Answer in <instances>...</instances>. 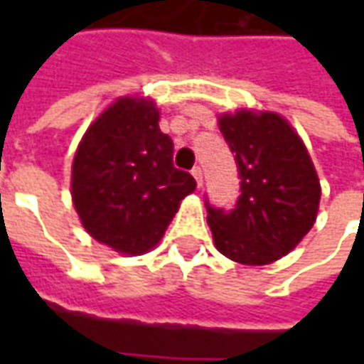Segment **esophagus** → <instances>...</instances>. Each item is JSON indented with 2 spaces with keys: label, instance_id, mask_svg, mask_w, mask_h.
Returning a JSON list of instances; mask_svg holds the SVG:
<instances>
[{
  "label": "esophagus",
  "instance_id": "obj_1",
  "mask_svg": "<svg viewBox=\"0 0 364 364\" xmlns=\"http://www.w3.org/2000/svg\"><path fill=\"white\" fill-rule=\"evenodd\" d=\"M190 172H192V176H194L196 184H198V186H203V170H200V166H194Z\"/></svg>",
  "mask_w": 364,
  "mask_h": 364
}]
</instances>
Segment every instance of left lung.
<instances>
[{"label": "left lung", "mask_w": 364, "mask_h": 364, "mask_svg": "<svg viewBox=\"0 0 364 364\" xmlns=\"http://www.w3.org/2000/svg\"><path fill=\"white\" fill-rule=\"evenodd\" d=\"M220 133L235 156L239 198L217 208L206 198L217 249L243 265L284 257L312 229L320 203L314 164L298 133L275 113L223 115Z\"/></svg>", "instance_id": "1"}]
</instances>
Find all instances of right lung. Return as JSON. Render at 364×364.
<instances>
[{
    "instance_id": "add662e5",
    "label": "right lung",
    "mask_w": 364,
    "mask_h": 364,
    "mask_svg": "<svg viewBox=\"0 0 364 364\" xmlns=\"http://www.w3.org/2000/svg\"><path fill=\"white\" fill-rule=\"evenodd\" d=\"M151 101L123 97L85 133L73 161V203L82 227L119 253L161 239L180 200L196 188L174 168V141Z\"/></svg>"
}]
</instances>
